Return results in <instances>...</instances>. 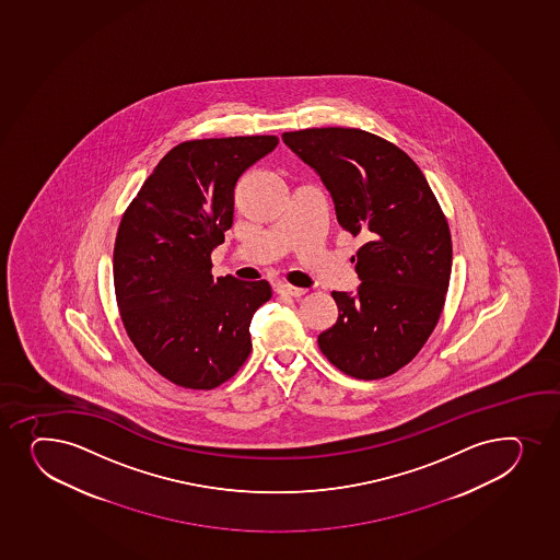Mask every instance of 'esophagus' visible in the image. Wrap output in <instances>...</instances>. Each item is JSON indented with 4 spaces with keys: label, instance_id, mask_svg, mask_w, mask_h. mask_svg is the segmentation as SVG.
Masks as SVG:
<instances>
[{
    "label": "esophagus",
    "instance_id": "esophagus-1",
    "mask_svg": "<svg viewBox=\"0 0 560 560\" xmlns=\"http://www.w3.org/2000/svg\"><path fill=\"white\" fill-rule=\"evenodd\" d=\"M277 292H279V294L292 295V298H301V295L307 294V290L298 289V287H292V284L287 283L277 284Z\"/></svg>",
    "mask_w": 560,
    "mask_h": 560
}]
</instances>
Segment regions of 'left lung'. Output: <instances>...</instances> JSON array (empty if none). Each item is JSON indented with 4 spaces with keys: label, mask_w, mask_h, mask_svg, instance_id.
Returning a JSON list of instances; mask_svg holds the SVG:
<instances>
[{
    "label": "left lung",
    "mask_w": 560,
    "mask_h": 560,
    "mask_svg": "<svg viewBox=\"0 0 560 560\" xmlns=\"http://www.w3.org/2000/svg\"><path fill=\"white\" fill-rule=\"evenodd\" d=\"M319 175L337 220L364 246L357 292H332L337 324L318 337L329 361L357 380H381L415 359L433 332L452 276V236L425 175L405 151L349 127L283 132Z\"/></svg>",
    "instance_id": "obj_1"
}]
</instances>
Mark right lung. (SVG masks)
Returning a JSON list of instances; mask_svg holds the SVG:
<instances>
[{"label": "right lung", "mask_w": 560, "mask_h": 560, "mask_svg": "<svg viewBox=\"0 0 560 560\" xmlns=\"http://www.w3.org/2000/svg\"><path fill=\"white\" fill-rule=\"evenodd\" d=\"M279 144L277 137L188 140L175 145L121 218L115 289L127 335L175 385L209 390L252 351L253 313L268 281L212 277L211 253L233 225L235 185Z\"/></svg>", "instance_id": "add662e5"}]
</instances>
